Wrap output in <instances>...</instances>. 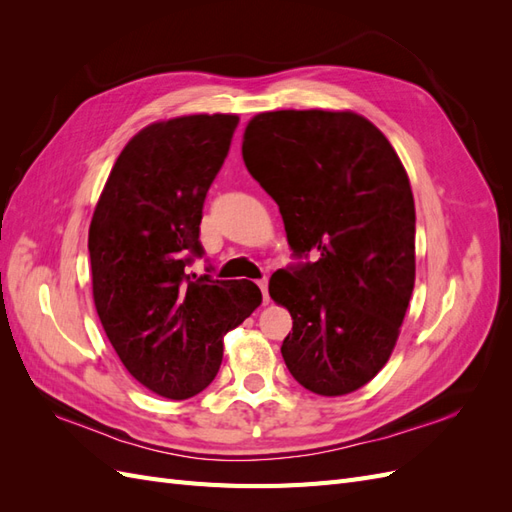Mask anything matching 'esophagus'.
<instances>
[{"label": "esophagus", "instance_id": "34e87169", "mask_svg": "<svg viewBox=\"0 0 512 512\" xmlns=\"http://www.w3.org/2000/svg\"><path fill=\"white\" fill-rule=\"evenodd\" d=\"M258 288L262 290V301H269V282H267V277H262V280H258Z\"/></svg>", "mask_w": 512, "mask_h": 512}]
</instances>
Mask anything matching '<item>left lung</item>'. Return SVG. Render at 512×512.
Here are the masks:
<instances>
[{
	"instance_id": "obj_1",
	"label": "left lung",
	"mask_w": 512,
	"mask_h": 512,
	"mask_svg": "<svg viewBox=\"0 0 512 512\" xmlns=\"http://www.w3.org/2000/svg\"><path fill=\"white\" fill-rule=\"evenodd\" d=\"M241 151L280 207L290 250L305 258L269 282L292 316L288 371L324 397L361 389L389 361L414 288L404 164L365 117L318 108L256 115Z\"/></svg>"
}]
</instances>
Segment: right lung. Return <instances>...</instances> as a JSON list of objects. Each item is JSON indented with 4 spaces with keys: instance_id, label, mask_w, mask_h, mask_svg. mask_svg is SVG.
I'll list each match as a JSON object with an SVG mask.
<instances>
[{
    "instance_id": "right-lung-1",
    "label": "right lung",
    "mask_w": 512,
    "mask_h": 512,
    "mask_svg": "<svg viewBox=\"0 0 512 512\" xmlns=\"http://www.w3.org/2000/svg\"><path fill=\"white\" fill-rule=\"evenodd\" d=\"M237 115L151 123L123 147L89 226L94 303L121 363L149 391L188 399L222 365V337L260 305L247 280L188 273L205 254L203 205Z\"/></svg>"
}]
</instances>
